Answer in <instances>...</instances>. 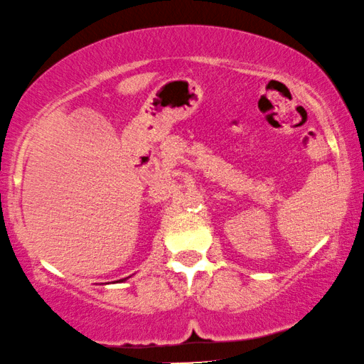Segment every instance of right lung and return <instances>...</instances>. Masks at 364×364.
Listing matches in <instances>:
<instances>
[{"label": "right lung", "instance_id": "right-lung-1", "mask_svg": "<svg viewBox=\"0 0 364 364\" xmlns=\"http://www.w3.org/2000/svg\"><path fill=\"white\" fill-rule=\"evenodd\" d=\"M122 280H126V279H122Z\"/></svg>", "mask_w": 364, "mask_h": 364}]
</instances>
